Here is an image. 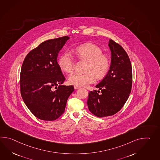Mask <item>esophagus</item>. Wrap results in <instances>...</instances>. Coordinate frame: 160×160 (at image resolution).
I'll list each match as a JSON object with an SVG mask.
<instances>
[{
    "label": "esophagus",
    "mask_w": 160,
    "mask_h": 160,
    "mask_svg": "<svg viewBox=\"0 0 160 160\" xmlns=\"http://www.w3.org/2000/svg\"><path fill=\"white\" fill-rule=\"evenodd\" d=\"M74 88L75 89H78L80 88V87L78 86V85H74Z\"/></svg>",
    "instance_id": "obj_1"
}]
</instances>
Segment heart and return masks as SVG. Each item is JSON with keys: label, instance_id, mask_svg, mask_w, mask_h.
<instances>
[{"label": "heart", "instance_id": "1", "mask_svg": "<svg viewBox=\"0 0 160 160\" xmlns=\"http://www.w3.org/2000/svg\"><path fill=\"white\" fill-rule=\"evenodd\" d=\"M75 54L83 60L88 62L85 73H73L68 78V82L73 85L85 87L92 83L95 76L96 78H103L109 70L110 60L108 56L103 54L99 46L87 43L76 47ZM58 64L62 71L71 73L74 68V62L71 54L65 52L58 60Z\"/></svg>", "mask_w": 160, "mask_h": 160}]
</instances>
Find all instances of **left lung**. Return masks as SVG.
Returning <instances> with one entry per match:
<instances>
[{"instance_id":"1","label":"left lung","mask_w":160,"mask_h":160,"mask_svg":"<svg viewBox=\"0 0 160 160\" xmlns=\"http://www.w3.org/2000/svg\"><path fill=\"white\" fill-rule=\"evenodd\" d=\"M108 46L111 53L110 69L96 85L101 91H90L87 101L89 110L99 118L117 113L126 102L132 89V65L128 54L112 39Z\"/></svg>"}]
</instances>
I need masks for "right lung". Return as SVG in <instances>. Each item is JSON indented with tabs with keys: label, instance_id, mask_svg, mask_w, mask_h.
<instances>
[{
	"label": "right lung",
	"instance_id": "obj_1",
	"mask_svg": "<svg viewBox=\"0 0 160 160\" xmlns=\"http://www.w3.org/2000/svg\"><path fill=\"white\" fill-rule=\"evenodd\" d=\"M69 39L65 36L41 43L28 54L22 65V97L29 110L39 119L52 121L60 117L74 91L72 85H62L65 78L57 60Z\"/></svg>",
	"mask_w": 160,
	"mask_h": 160
}]
</instances>
